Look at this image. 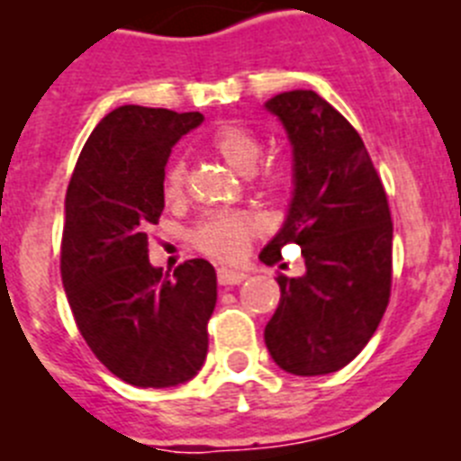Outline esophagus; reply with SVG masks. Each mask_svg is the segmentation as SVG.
<instances>
[{
  "instance_id": "34e87169",
  "label": "esophagus",
  "mask_w": 461,
  "mask_h": 461,
  "mask_svg": "<svg viewBox=\"0 0 461 461\" xmlns=\"http://www.w3.org/2000/svg\"><path fill=\"white\" fill-rule=\"evenodd\" d=\"M217 281L221 283V285H240L242 281H247V274L238 272V269L221 267L217 272Z\"/></svg>"
}]
</instances>
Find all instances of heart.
Returning a JSON list of instances; mask_svg holds the SVG:
<instances>
[{
  "label": "heart",
  "instance_id": "b5f03b06",
  "mask_svg": "<svg viewBox=\"0 0 461 461\" xmlns=\"http://www.w3.org/2000/svg\"><path fill=\"white\" fill-rule=\"evenodd\" d=\"M210 146L214 148V153L233 168V171L251 173L258 164L260 158V141L258 137L249 130L240 128V125H221V128L214 130L212 139H210ZM288 176L283 168L276 171H269L265 176V187L278 189L281 185H285ZM185 187V162L183 159H173L168 164L167 173H164L162 192L167 201H176L180 198ZM256 219L249 217L244 212H226V214H212V217L203 219L201 226L196 228V244L205 253L214 256L219 260H238L249 247V240L256 233Z\"/></svg>",
  "mask_w": 461,
  "mask_h": 461
}]
</instances>
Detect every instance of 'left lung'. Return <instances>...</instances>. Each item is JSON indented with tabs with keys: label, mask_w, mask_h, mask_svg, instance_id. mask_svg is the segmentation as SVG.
Returning a JSON list of instances; mask_svg holds the SVG:
<instances>
[{
	"label": "left lung",
	"mask_w": 461,
	"mask_h": 461,
	"mask_svg": "<svg viewBox=\"0 0 461 461\" xmlns=\"http://www.w3.org/2000/svg\"><path fill=\"white\" fill-rule=\"evenodd\" d=\"M293 148V196L260 260L302 247L306 272L278 276L281 299L265 327L278 368L315 377L345 368L377 331L391 294L393 223L386 192L357 130L315 91L265 103Z\"/></svg>",
	"instance_id": "left-lung-1"
}]
</instances>
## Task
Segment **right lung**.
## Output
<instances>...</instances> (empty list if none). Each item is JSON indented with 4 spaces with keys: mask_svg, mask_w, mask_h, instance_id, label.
<instances>
[{
    "mask_svg": "<svg viewBox=\"0 0 461 461\" xmlns=\"http://www.w3.org/2000/svg\"><path fill=\"white\" fill-rule=\"evenodd\" d=\"M203 113L123 104L95 125L66 192L61 281L93 354L118 379L168 388L208 354L217 274L203 258L164 274L148 228L164 210V167Z\"/></svg>",
    "mask_w": 461,
    "mask_h": 461,
    "instance_id": "right-lung-1",
    "label": "right lung"
}]
</instances>
